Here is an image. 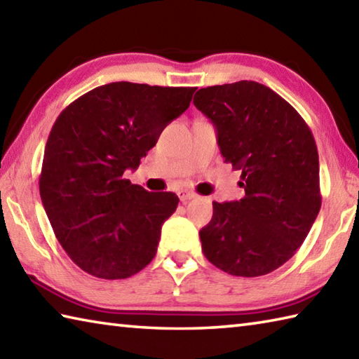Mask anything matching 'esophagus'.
<instances>
[{
  "label": "esophagus",
  "instance_id": "esophagus-1",
  "mask_svg": "<svg viewBox=\"0 0 359 359\" xmlns=\"http://www.w3.org/2000/svg\"><path fill=\"white\" fill-rule=\"evenodd\" d=\"M178 197H180V200L182 203H187L189 200H192V198L197 197V195H195L194 192H189V191H180L178 192Z\"/></svg>",
  "mask_w": 359,
  "mask_h": 359
}]
</instances>
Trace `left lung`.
<instances>
[{
    "label": "left lung",
    "mask_w": 359,
    "mask_h": 359,
    "mask_svg": "<svg viewBox=\"0 0 359 359\" xmlns=\"http://www.w3.org/2000/svg\"><path fill=\"white\" fill-rule=\"evenodd\" d=\"M194 104L212 121L225 162L241 170L239 201L212 203L200 229L206 259L236 276L273 272L295 255L320 211L313 133L286 100L239 81L200 89Z\"/></svg>",
    "instance_id": "left-lung-1"
}]
</instances>
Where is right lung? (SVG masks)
Here are the masks:
<instances>
[{
    "label": "right lung",
    "instance_id": "1",
    "mask_svg": "<svg viewBox=\"0 0 359 359\" xmlns=\"http://www.w3.org/2000/svg\"><path fill=\"white\" fill-rule=\"evenodd\" d=\"M197 87L120 81L74 100L46 140L39 189L53 231L70 259L103 280L130 278L151 262L161 228L178 206L172 192H148L136 170Z\"/></svg>",
    "mask_w": 359,
    "mask_h": 359
}]
</instances>
